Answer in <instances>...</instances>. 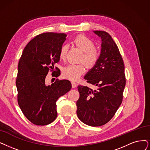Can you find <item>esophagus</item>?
<instances>
[{
	"label": "esophagus",
	"mask_w": 150,
	"mask_h": 150,
	"mask_svg": "<svg viewBox=\"0 0 150 150\" xmlns=\"http://www.w3.org/2000/svg\"><path fill=\"white\" fill-rule=\"evenodd\" d=\"M71 83H72V87L73 88H75L77 85L75 82H71Z\"/></svg>",
	"instance_id": "1"
}]
</instances>
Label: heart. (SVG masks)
<instances>
[{
    "instance_id": "b5f03b06",
    "label": "heart",
    "mask_w": 150,
    "mask_h": 150,
    "mask_svg": "<svg viewBox=\"0 0 150 150\" xmlns=\"http://www.w3.org/2000/svg\"><path fill=\"white\" fill-rule=\"evenodd\" d=\"M74 43L80 49L84 52L82 61L84 62L88 67H93L97 63L100 58V52L95 48V44L92 39L84 35H79L74 39ZM68 45L64 44L59 50V57L62 59L67 58ZM86 67L83 64H72L64 67L63 69V76L64 78L75 81L78 80L85 72Z\"/></svg>"
}]
</instances>
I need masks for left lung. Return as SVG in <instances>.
I'll list each match as a JSON object with an SVG mask.
<instances>
[{
    "label": "left lung",
    "instance_id": "obj_1",
    "mask_svg": "<svg viewBox=\"0 0 150 150\" xmlns=\"http://www.w3.org/2000/svg\"><path fill=\"white\" fill-rule=\"evenodd\" d=\"M93 33L101 39V53L84 79L98 88L77 87L80 97L76 102V112L83 123L98 127L109 122L115 115L122 101L126 81L123 59L115 41L105 31Z\"/></svg>",
    "mask_w": 150,
    "mask_h": 150
}]
</instances>
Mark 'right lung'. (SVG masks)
I'll use <instances>...</instances> for the list:
<instances>
[{
  "instance_id": "1",
  "label": "right lung",
  "mask_w": 150,
  "mask_h": 150,
  "mask_svg": "<svg viewBox=\"0 0 150 150\" xmlns=\"http://www.w3.org/2000/svg\"><path fill=\"white\" fill-rule=\"evenodd\" d=\"M63 33H45L36 35L26 45L18 66L16 85L18 103L24 115L33 124L45 125L57 117V100L69 92L71 83L58 80L48 84L49 70L58 77L60 71L54 64L59 61V50L66 40Z\"/></svg>"
}]
</instances>
